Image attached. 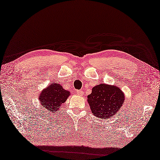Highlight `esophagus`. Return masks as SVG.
<instances>
[{"label": "esophagus", "instance_id": "esophagus-1", "mask_svg": "<svg viewBox=\"0 0 160 160\" xmlns=\"http://www.w3.org/2000/svg\"><path fill=\"white\" fill-rule=\"evenodd\" d=\"M76 93H77V94L78 95V96H82V94L84 93V92H83L82 90H77Z\"/></svg>", "mask_w": 160, "mask_h": 160}]
</instances>
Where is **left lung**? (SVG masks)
I'll return each mask as SVG.
<instances>
[{"mask_svg": "<svg viewBox=\"0 0 160 160\" xmlns=\"http://www.w3.org/2000/svg\"><path fill=\"white\" fill-rule=\"evenodd\" d=\"M124 94L116 86L100 84L95 86L87 96L91 111L97 118H109L121 108Z\"/></svg>", "mask_w": 160, "mask_h": 160, "instance_id": "1", "label": "left lung"}]
</instances>
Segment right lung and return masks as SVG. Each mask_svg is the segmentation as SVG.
<instances>
[{
    "label": "right lung",
    "mask_w": 160,
    "mask_h": 160,
    "mask_svg": "<svg viewBox=\"0 0 160 160\" xmlns=\"http://www.w3.org/2000/svg\"><path fill=\"white\" fill-rule=\"evenodd\" d=\"M69 95V91L64 89L60 84L52 83L41 91L39 95V101L45 110L49 111V113H53L60 109Z\"/></svg>",
    "instance_id": "1"
}]
</instances>
